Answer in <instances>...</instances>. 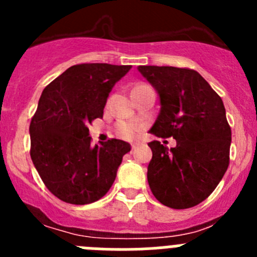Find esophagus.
Masks as SVG:
<instances>
[{
	"instance_id": "obj_1",
	"label": "esophagus",
	"mask_w": 257,
	"mask_h": 257,
	"mask_svg": "<svg viewBox=\"0 0 257 257\" xmlns=\"http://www.w3.org/2000/svg\"><path fill=\"white\" fill-rule=\"evenodd\" d=\"M139 145H140V143H135V144L131 145V148H133V151H135L136 148H139Z\"/></svg>"
}]
</instances>
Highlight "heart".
Instances as JSON below:
<instances>
[{"label":"heart","mask_w":257,"mask_h":257,"mask_svg":"<svg viewBox=\"0 0 257 257\" xmlns=\"http://www.w3.org/2000/svg\"><path fill=\"white\" fill-rule=\"evenodd\" d=\"M139 126L131 122H121L118 124V135L127 140H134L139 136Z\"/></svg>","instance_id":"heart-1"}]
</instances>
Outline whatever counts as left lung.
I'll return each instance as SVG.
<instances>
[{
    "label": "left lung",
    "instance_id": "left-lung-1",
    "mask_svg": "<svg viewBox=\"0 0 257 257\" xmlns=\"http://www.w3.org/2000/svg\"><path fill=\"white\" fill-rule=\"evenodd\" d=\"M138 70L160 97L151 133L176 140L170 149L158 140L148 144L149 187L167 207H193L215 190L229 166L231 130L224 103L196 70L156 65Z\"/></svg>",
    "mask_w": 257,
    "mask_h": 257
}]
</instances>
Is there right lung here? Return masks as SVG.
<instances>
[{
	"mask_svg": "<svg viewBox=\"0 0 257 257\" xmlns=\"http://www.w3.org/2000/svg\"><path fill=\"white\" fill-rule=\"evenodd\" d=\"M131 65L105 63L68 68L45 87L32 118L31 158L47 189L72 205H88L105 196L122 157L123 140L91 147L87 124L103 117L113 86Z\"/></svg>",
	"mask_w": 257,
	"mask_h": 257,
	"instance_id": "obj_1",
	"label": "right lung"
}]
</instances>
